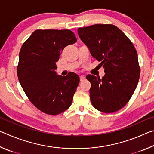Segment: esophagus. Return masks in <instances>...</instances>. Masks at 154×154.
Segmentation results:
<instances>
[{"label":"esophagus","instance_id":"1","mask_svg":"<svg viewBox=\"0 0 154 154\" xmlns=\"http://www.w3.org/2000/svg\"><path fill=\"white\" fill-rule=\"evenodd\" d=\"M85 79V77L83 76V75H81L80 76V81L81 82H83V81H84Z\"/></svg>","mask_w":154,"mask_h":154}]
</instances>
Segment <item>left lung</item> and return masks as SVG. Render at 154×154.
I'll return each mask as SVG.
<instances>
[{
	"label": "left lung",
	"mask_w": 154,
	"mask_h": 154,
	"mask_svg": "<svg viewBox=\"0 0 154 154\" xmlns=\"http://www.w3.org/2000/svg\"><path fill=\"white\" fill-rule=\"evenodd\" d=\"M78 35L105 69L100 79L88 75L91 83L90 100L103 113H113L126 105L133 94L140 77L137 52L121 30L112 24H94L79 28Z\"/></svg>",
	"instance_id": "left-lung-1"
}]
</instances>
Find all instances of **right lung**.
<instances>
[{"instance_id": "right-lung-1", "label": "right lung", "mask_w": 154, "mask_h": 154, "mask_svg": "<svg viewBox=\"0 0 154 154\" xmlns=\"http://www.w3.org/2000/svg\"><path fill=\"white\" fill-rule=\"evenodd\" d=\"M76 41L70 30H36L21 48L18 79L30 102L46 114L58 115L71 105L79 77L72 72L62 77L55 70L61 51Z\"/></svg>"}]
</instances>
